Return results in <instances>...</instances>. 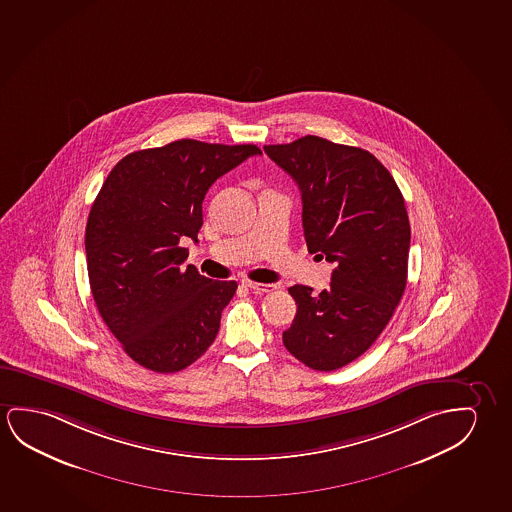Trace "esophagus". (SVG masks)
<instances>
[{"label": "esophagus", "mask_w": 512, "mask_h": 512, "mask_svg": "<svg viewBox=\"0 0 512 512\" xmlns=\"http://www.w3.org/2000/svg\"><path fill=\"white\" fill-rule=\"evenodd\" d=\"M242 286L247 288V290L261 291V293H268V291L275 290L274 284L254 283V281H249V279H242Z\"/></svg>", "instance_id": "34e87169"}]
</instances>
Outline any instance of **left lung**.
<instances>
[{"label":"left lung","instance_id":"obj_1","mask_svg":"<svg viewBox=\"0 0 512 512\" xmlns=\"http://www.w3.org/2000/svg\"><path fill=\"white\" fill-rule=\"evenodd\" d=\"M263 150L297 182L311 254L334 263L330 288L291 286L297 314L283 332L295 359L334 371L387 327L408 277L410 221L389 169L373 153L306 136Z\"/></svg>","mask_w":512,"mask_h":512}]
</instances>
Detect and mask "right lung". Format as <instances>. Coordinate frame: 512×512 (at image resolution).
<instances>
[{
	"label": "right lung",
	"mask_w": 512,
	"mask_h": 512,
	"mask_svg": "<svg viewBox=\"0 0 512 512\" xmlns=\"http://www.w3.org/2000/svg\"><path fill=\"white\" fill-rule=\"evenodd\" d=\"M260 153L178 139L125 155L107 175L86 222L88 277L102 320L139 366L176 373L214 343L237 283L182 267L180 242H198L215 180Z\"/></svg>",
	"instance_id": "1"
}]
</instances>
